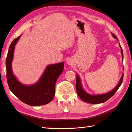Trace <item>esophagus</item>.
Here are the masks:
<instances>
[{"label":"esophagus","mask_w":132,"mask_h":132,"mask_svg":"<svg viewBox=\"0 0 132 132\" xmlns=\"http://www.w3.org/2000/svg\"><path fill=\"white\" fill-rule=\"evenodd\" d=\"M67 64L68 65H72L73 64V63L72 62V60H71L70 59H68L67 60Z\"/></svg>","instance_id":"34e87169"}]
</instances>
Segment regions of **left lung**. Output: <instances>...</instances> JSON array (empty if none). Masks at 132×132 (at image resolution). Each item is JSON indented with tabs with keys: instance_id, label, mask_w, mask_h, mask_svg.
<instances>
[{
	"instance_id": "1",
	"label": "left lung",
	"mask_w": 132,
	"mask_h": 132,
	"mask_svg": "<svg viewBox=\"0 0 132 132\" xmlns=\"http://www.w3.org/2000/svg\"><path fill=\"white\" fill-rule=\"evenodd\" d=\"M112 37L118 40V38L116 37V35L112 33ZM119 47L120 48L121 50V54L122 56V62H123V50L122 47L119 44ZM123 79V74H122V77H121L120 79L119 80V83L116 85V87L113 89L112 90L104 94H89L85 91L83 87L82 84L81 83V79L80 77L78 75H76V89H77V94L79 96V98L84 102H87L89 103H91V104H99V103H102L108 101L109 99L111 98L112 96L115 94V93L118 89L119 88L122 83Z\"/></svg>"
}]
</instances>
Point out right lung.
I'll return each instance as SVG.
<instances>
[{"label": "right lung", "mask_w": 132, "mask_h": 132, "mask_svg": "<svg viewBox=\"0 0 132 132\" xmlns=\"http://www.w3.org/2000/svg\"><path fill=\"white\" fill-rule=\"evenodd\" d=\"M21 35L10 45L6 59V79L10 90L16 97L30 106H39L51 102L55 95V85L64 70V63L48 65L36 83L26 85L18 80L12 70L15 46Z\"/></svg>", "instance_id": "obj_1"}]
</instances>
